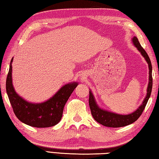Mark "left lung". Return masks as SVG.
<instances>
[{
  "mask_svg": "<svg viewBox=\"0 0 159 159\" xmlns=\"http://www.w3.org/2000/svg\"><path fill=\"white\" fill-rule=\"evenodd\" d=\"M132 41L134 46L137 48V49L139 50V52H140L141 55L144 57V58L145 59L146 61L148 62L149 66V84L148 89H147V92L148 93H147V95L145 100H143L142 104L135 111L128 115H120L100 109L96 104L93 95L91 91H89V102L91 114L95 119V120H96L99 123L105 127H121L132 124L133 122L136 121L139 117L141 116L146 104L148 103L149 98L150 97L152 89V67L151 61L149 59L148 55L145 52V50L140 46L139 39H138L136 37H134L132 39Z\"/></svg>",
  "mask_w": 159,
  "mask_h": 159,
  "instance_id": "8db88e82",
  "label": "left lung"
}]
</instances>
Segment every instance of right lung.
<instances>
[{
    "label": "right lung",
    "mask_w": 159,
    "mask_h": 159,
    "mask_svg": "<svg viewBox=\"0 0 159 159\" xmlns=\"http://www.w3.org/2000/svg\"><path fill=\"white\" fill-rule=\"evenodd\" d=\"M13 58L6 80V91L14 114L23 123L31 127L44 128L55 126L61 120L63 110L68 98L78 84L69 83L59 90L53 97L43 103H30L18 95L12 84Z\"/></svg>",
    "instance_id": "1"
}]
</instances>
